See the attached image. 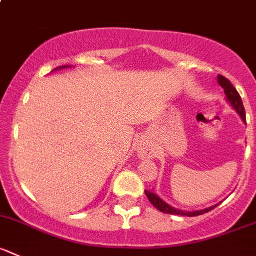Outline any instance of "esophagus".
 <instances>
[{
	"instance_id": "1",
	"label": "esophagus",
	"mask_w": 256,
	"mask_h": 256,
	"mask_svg": "<svg viewBox=\"0 0 256 256\" xmlns=\"http://www.w3.org/2000/svg\"><path fill=\"white\" fill-rule=\"evenodd\" d=\"M141 154H144V152H141Z\"/></svg>"
}]
</instances>
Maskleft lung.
Segmentation results:
<instances>
[{
    "label": "left lung",
    "mask_w": 256,
    "mask_h": 256,
    "mask_svg": "<svg viewBox=\"0 0 256 256\" xmlns=\"http://www.w3.org/2000/svg\"><path fill=\"white\" fill-rule=\"evenodd\" d=\"M218 84L222 88L225 94V98L226 101L229 102V105L236 111V114L239 115V118H242V121L244 124H246V118H245V110H244V106H242V101L240 95L238 94L236 88L232 85L228 78H225L224 76L222 75H218ZM145 194L148 196V202L154 205L158 210H160L161 212H165V214H171V215H186V216H198V215H202L205 212H210L214 208H216L220 202L218 204L212 205L209 208H205V209H200V210H192V212H188V210H180V209H176V208L171 206L170 204H168L166 202H164L158 194H156L154 190H145Z\"/></svg>",
    "instance_id": "obj_1"
}]
</instances>
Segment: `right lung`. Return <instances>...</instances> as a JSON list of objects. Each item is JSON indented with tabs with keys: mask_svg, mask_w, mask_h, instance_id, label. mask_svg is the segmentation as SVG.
I'll return each instance as SVG.
<instances>
[{
	"mask_svg": "<svg viewBox=\"0 0 256 256\" xmlns=\"http://www.w3.org/2000/svg\"><path fill=\"white\" fill-rule=\"evenodd\" d=\"M74 68V66H70V65H65V66H60V68H54V70L51 71V72H54V71H58V70H64V68Z\"/></svg>",
	"mask_w": 256,
	"mask_h": 256,
	"instance_id": "obj_1",
	"label": "right lung"
}]
</instances>
